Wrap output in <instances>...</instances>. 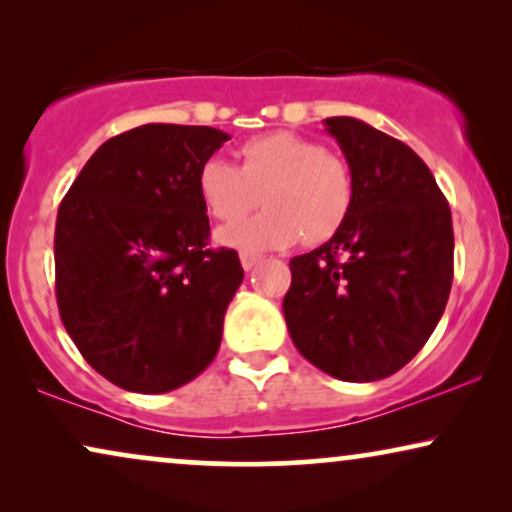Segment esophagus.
Wrapping results in <instances>:
<instances>
[{
	"label": "esophagus",
	"mask_w": 512,
	"mask_h": 512,
	"mask_svg": "<svg viewBox=\"0 0 512 512\" xmlns=\"http://www.w3.org/2000/svg\"><path fill=\"white\" fill-rule=\"evenodd\" d=\"M240 261H242V268H244V270H251V268H256V263L261 261V256H256V254H247V251H242V254H240Z\"/></svg>",
	"instance_id": "1"
}]
</instances>
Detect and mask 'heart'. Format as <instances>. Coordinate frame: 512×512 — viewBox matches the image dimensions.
I'll use <instances>...</instances> for the list:
<instances>
[{
	"label": "heart",
	"instance_id": "1",
	"mask_svg": "<svg viewBox=\"0 0 512 512\" xmlns=\"http://www.w3.org/2000/svg\"><path fill=\"white\" fill-rule=\"evenodd\" d=\"M198 193L214 219L230 221L265 202V212L216 233L223 247L261 254L286 249L300 237L319 244L345 226L354 205V177L340 156L293 132H268L240 146V167L207 158Z\"/></svg>",
	"mask_w": 512,
	"mask_h": 512
}]
</instances>
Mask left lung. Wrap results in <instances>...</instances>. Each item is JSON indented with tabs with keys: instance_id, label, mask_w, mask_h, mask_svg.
<instances>
[{
	"instance_id": "obj_1",
	"label": "left lung",
	"mask_w": 512,
	"mask_h": 512,
	"mask_svg": "<svg viewBox=\"0 0 512 512\" xmlns=\"http://www.w3.org/2000/svg\"><path fill=\"white\" fill-rule=\"evenodd\" d=\"M354 177L345 226L291 258L284 319L312 366L345 382L401 370L431 338L452 289L445 195L408 144L352 116L324 121Z\"/></svg>"
}]
</instances>
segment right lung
<instances>
[{
    "label": "right lung",
    "mask_w": 512,
    "mask_h": 512,
    "mask_svg": "<svg viewBox=\"0 0 512 512\" xmlns=\"http://www.w3.org/2000/svg\"><path fill=\"white\" fill-rule=\"evenodd\" d=\"M230 135L146 123L97 149L60 202L55 296L90 366L116 387L165 394L219 352L244 270L207 249L198 170Z\"/></svg>",
    "instance_id": "obj_1"
}]
</instances>
